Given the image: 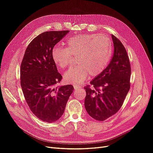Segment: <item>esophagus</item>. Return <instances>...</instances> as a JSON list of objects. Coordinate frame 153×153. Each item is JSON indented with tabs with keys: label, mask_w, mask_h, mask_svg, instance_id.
<instances>
[{
	"label": "esophagus",
	"mask_w": 153,
	"mask_h": 153,
	"mask_svg": "<svg viewBox=\"0 0 153 153\" xmlns=\"http://www.w3.org/2000/svg\"><path fill=\"white\" fill-rule=\"evenodd\" d=\"M81 87L80 86H78V85H74V89L75 90H77V89H79V88H80Z\"/></svg>",
	"instance_id": "obj_1"
}]
</instances>
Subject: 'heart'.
<instances>
[{
    "mask_svg": "<svg viewBox=\"0 0 153 153\" xmlns=\"http://www.w3.org/2000/svg\"><path fill=\"white\" fill-rule=\"evenodd\" d=\"M66 48L56 46L52 51V58L58 68L70 66L77 57L75 68L64 74V81L75 85H81L89 74L96 77L107 67L112 54L111 39L104 34H79L69 37Z\"/></svg>",
    "mask_w": 153,
    "mask_h": 153,
    "instance_id": "b5f03b06",
    "label": "heart"
}]
</instances>
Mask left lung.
Returning a JSON list of instances; mask_svg holds the SVG:
<instances>
[{
    "instance_id": "8db88e82",
    "label": "left lung",
    "mask_w": 153,
    "mask_h": 153,
    "mask_svg": "<svg viewBox=\"0 0 153 153\" xmlns=\"http://www.w3.org/2000/svg\"><path fill=\"white\" fill-rule=\"evenodd\" d=\"M114 51L108 67L85 87L84 105L90 116L96 120L107 119L121 108L130 89L131 65L124 45L112 35Z\"/></svg>"
}]
</instances>
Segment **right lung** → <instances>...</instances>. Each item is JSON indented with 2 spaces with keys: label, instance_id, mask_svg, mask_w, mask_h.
Masks as SVG:
<instances>
[{
  "label": "right lung",
  "instance_id": "add662e5",
  "mask_svg": "<svg viewBox=\"0 0 153 153\" xmlns=\"http://www.w3.org/2000/svg\"><path fill=\"white\" fill-rule=\"evenodd\" d=\"M69 30L48 31L35 37L27 46L21 65V85L31 111L44 122L60 118L74 90L72 85L55 88L62 78L52 58L55 45Z\"/></svg>",
  "mask_w": 153,
  "mask_h": 153
}]
</instances>
